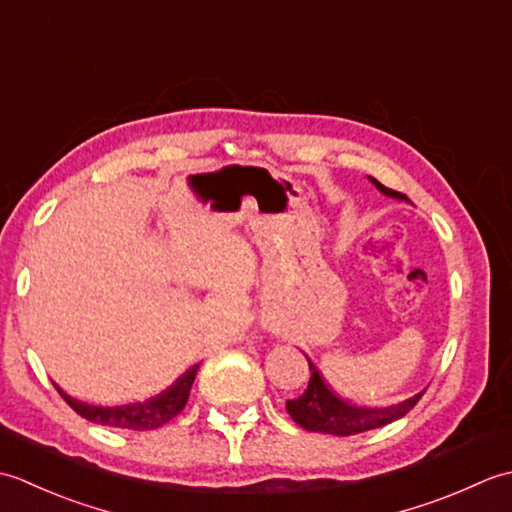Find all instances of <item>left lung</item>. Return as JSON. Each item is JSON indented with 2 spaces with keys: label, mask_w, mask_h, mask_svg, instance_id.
I'll return each mask as SVG.
<instances>
[{
  "label": "left lung",
  "mask_w": 512,
  "mask_h": 512,
  "mask_svg": "<svg viewBox=\"0 0 512 512\" xmlns=\"http://www.w3.org/2000/svg\"><path fill=\"white\" fill-rule=\"evenodd\" d=\"M372 182L385 195L407 200V195H402L394 189H387L385 184H380L378 180L372 178ZM308 365L312 372L308 380V389L303 391L299 398L286 402L290 418L306 431L330 433V436H354V433L385 427V424L407 416L424 394V391H420V394L402 400L398 405H391V407H358L354 402L341 398L336 391L328 387V383H325L321 374L317 372V367L310 363V358H308Z\"/></svg>",
  "instance_id": "8db88e82"
}]
</instances>
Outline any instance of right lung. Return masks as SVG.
Wrapping results in <instances>:
<instances>
[{
  "label": "right lung",
  "mask_w": 512,
  "mask_h": 512,
  "mask_svg": "<svg viewBox=\"0 0 512 512\" xmlns=\"http://www.w3.org/2000/svg\"><path fill=\"white\" fill-rule=\"evenodd\" d=\"M198 367L200 365L189 367L187 372H184L169 389L162 391V394L149 398L145 402H132V405H121V407H96V405H88V402L70 398L59 387L57 391L61 394V398L85 420L105 424V427L151 431L176 418L184 409V405H187L189 391L195 380V374H198Z\"/></svg>",
  "instance_id": "1"
}]
</instances>
